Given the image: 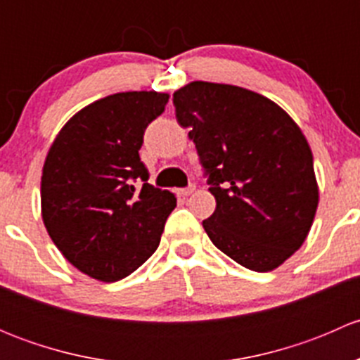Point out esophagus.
<instances>
[{"label": "esophagus", "instance_id": "1", "mask_svg": "<svg viewBox=\"0 0 360 360\" xmlns=\"http://www.w3.org/2000/svg\"><path fill=\"white\" fill-rule=\"evenodd\" d=\"M195 191V186H188V188H181V190H177L176 193L179 195V197H188V195H191Z\"/></svg>", "mask_w": 360, "mask_h": 360}]
</instances>
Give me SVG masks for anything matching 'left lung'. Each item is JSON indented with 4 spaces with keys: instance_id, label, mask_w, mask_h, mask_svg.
Segmentation results:
<instances>
[{
    "instance_id": "1",
    "label": "left lung",
    "mask_w": 360,
    "mask_h": 360,
    "mask_svg": "<svg viewBox=\"0 0 360 360\" xmlns=\"http://www.w3.org/2000/svg\"><path fill=\"white\" fill-rule=\"evenodd\" d=\"M172 103L216 198L203 230L242 266L278 268L303 245L317 212L307 137L278 104L242 86L191 82Z\"/></svg>"
}]
</instances>
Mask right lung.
Here are the masks:
<instances>
[{
  "instance_id": "obj_1",
  "label": "right lung",
  "mask_w": 360,
  "mask_h": 360,
  "mask_svg": "<svg viewBox=\"0 0 360 360\" xmlns=\"http://www.w3.org/2000/svg\"><path fill=\"white\" fill-rule=\"evenodd\" d=\"M169 94L120 92L89 104L53 139L41 174V217L69 263L101 282L136 271L160 244L176 197L148 183L146 127ZM143 181L139 188L135 183Z\"/></svg>"
}]
</instances>
